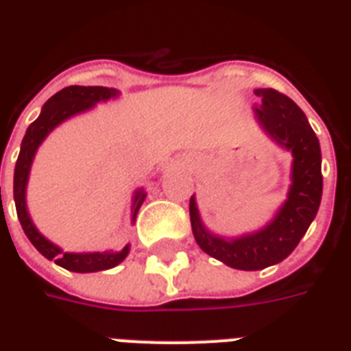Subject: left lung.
I'll return each mask as SVG.
<instances>
[{
    "instance_id": "1",
    "label": "left lung",
    "mask_w": 351,
    "mask_h": 351,
    "mask_svg": "<svg viewBox=\"0 0 351 351\" xmlns=\"http://www.w3.org/2000/svg\"><path fill=\"white\" fill-rule=\"evenodd\" d=\"M255 95L261 98V107L253 109L258 125L293 156L288 198L262 230L231 239L211 233L200 219L195 195L189 200L193 234L200 250L244 271L282 262L313 222L322 197L321 145L302 109L275 89H255Z\"/></svg>"
}]
</instances>
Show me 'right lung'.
Listing matches in <instances>:
<instances>
[{
	"mask_svg": "<svg viewBox=\"0 0 351 351\" xmlns=\"http://www.w3.org/2000/svg\"><path fill=\"white\" fill-rule=\"evenodd\" d=\"M120 90L109 89V87H82V85H71L65 87L54 96H51L45 101V106L41 107L40 117L36 118L29 125L25 132L21 149H19L18 162H16V169H14V202H16V211H18V219L21 222L27 239L32 242L36 250L40 251L41 255L54 261L58 266L65 267L69 271L74 273H95L101 269H111L123 262L131 245L127 244L120 251H89V253H69L63 251L60 245L43 237L34 226L32 219L29 215L27 208V184H29V175L32 162H34L36 151L41 145V142L56 129L60 123H63L69 118L82 114V112L89 111L96 104L107 101L111 98H117ZM1 191V189H0ZM145 200V191L143 187L136 189L132 195V206H131V220L134 224L136 220L138 209Z\"/></svg>",
	"mask_w": 351,
	"mask_h": 351,
	"instance_id": "add662e5",
	"label": "right lung"
}]
</instances>
